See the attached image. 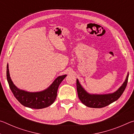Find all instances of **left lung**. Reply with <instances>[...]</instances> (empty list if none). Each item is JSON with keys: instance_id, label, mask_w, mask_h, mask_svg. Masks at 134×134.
Instances as JSON below:
<instances>
[{"instance_id": "obj_1", "label": "left lung", "mask_w": 134, "mask_h": 134, "mask_svg": "<svg viewBox=\"0 0 134 134\" xmlns=\"http://www.w3.org/2000/svg\"><path fill=\"white\" fill-rule=\"evenodd\" d=\"M128 77L129 74L128 73L124 83L116 92L112 93L105 94L89 93L84 89V88L79 83L78 79H77L76 86L79 98L81 102L87 107L93 108H101L105 107V106L113 103V102L117 100L121 97L126 87Z\"/></svg>"}]
</instances>
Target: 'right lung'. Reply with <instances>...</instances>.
Instances as JSON below:
<instances>
[{
	"label": "right lung",
	"instance_id": "1",
	"mask_svg": "<svg viewBox=\"0 0 134 134\" xmlns=\"http://www.w3.org/2000/svg\"><path fill=\"white\" fill-rule=\"evenodd\" d=\"M6 76L9 86L15 98L24 106L39 109L48 107L54 102L57 95L58 86L67 75L58 76L47 89L38 92H29L18 89L11 80L8 64Z\"/></svg>",
	"mask_w": 134,
	"mask_h": 134
}]
</instances>
